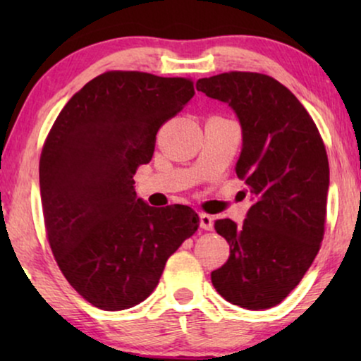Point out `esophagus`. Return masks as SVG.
<instances>
[{
    "label": "esophagus",
    "mask_w": 361,
    "mask_h": 361,
    "mask_svg": "<svg viewBox=\"0 0 361 361\" xmlns=\"http://www.w3.org/2000/svg\"><path fill=\"white\" fill-rule=\"evenodd\" d=\"M200 226L207 231H210L212 228H214V219H212V215L200 214Z\"/></svg>",
    "instance_id": "esophagus-1"
}]
</instances>
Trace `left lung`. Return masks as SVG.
<instances>
[{
    "label": "left lung",
    "instance_id": "left-lung-1",
    "mask_svg": "<svg viewBox=\"0 0 361 361\" xmlns=\"http://www.w3.org/2000/svg\"><path fill=\"white\" fill-rule=\"evenodd\" d=\"M197 90L228 103L238 116L243 147L235 171L255 199L241 226L215 221L230 256L212 271V284L243 309L274 307L300 283L324 238L329 159L322 136L289 88L264 73H219L200 78Z\"/></svg>",
    "mask_w": 361,
    "mask_h": 361
}]
</instances>
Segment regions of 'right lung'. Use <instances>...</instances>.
I'll return each instance as SVG.
<instances>
[{
    "mask_svg": "<svg viewBox=\"0 0 361 361\" xmlns=\"http://www.w3.org/2000/svg\"><path fill=\"white\" fill-rule=\"evenodd\" d=\"M194 93L190 78L110 71L77 92L49 131L39 161L47 240L66 279L98 309L142 302L199 228L190 207L154 209L133 185L159 128Z\"/></svg>",
    "mask_w": 361,
    "mask_h": 361,
    "instance_id": "obj_1",
    "label": "right lung"
}]
</instances>
